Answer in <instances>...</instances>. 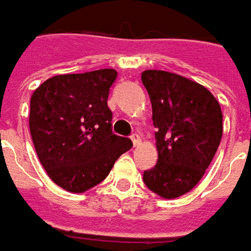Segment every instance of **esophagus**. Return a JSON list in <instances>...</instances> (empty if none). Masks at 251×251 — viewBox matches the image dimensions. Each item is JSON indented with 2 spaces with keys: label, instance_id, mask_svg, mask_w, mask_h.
<instances>
[{
  "label": "esophagus",
  "instance_id": "esophagus-1",
  "mask_svg": "<svg viewBox=\"0 0 251 251\" xmlns=\"http://www.w3.org/2000/svg\"><path fill=\"white\" fill-rule=\"evenodd\" d=\"M130 139H132V142H133V146L134 147H137L140 143H142V139H140V136L137 133H133L132 136H130Z\"/></svg>",
  "mask_w": 251,
  "mask_h": 251
}]
</instances>
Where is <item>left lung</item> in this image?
Returning <instances> with one entry per match:
<instances>
[{"mask_svg": "<svg viewBox=\"0 0 251 251\" xmlns=\"http://www.w3.org/2000/svg\"><path fill=\"white\" fill-rule=\"evenodd\" d=\"M142 82L150 96L157 127V165L143 180L162 199L189 193L205 174L222 139L220 102L200 83L165 71L149 69Z\"/></svg>", "mask_w": 251, "mask_h": 251, "instance_id": "obj_1", "label": "left lung"}]
</instances>
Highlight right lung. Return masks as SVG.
<instances>
[{"mask_svg": "<svg viewBox=\"0 0 251 251\" xmlns=\"http://www.w3.org/2000/svg\"><path fill=\"white\" fill-rule=\"evenodd\" d=\"M117 75L115 69L56 75L31 94L29 127L37 157L66 192L83 193L101 183L133 146L111 130L107 101Z\"/></svg>", "mask_w": 251, "mask_h": 251, "instance_id": "1", "label": "right lung"}]
</instances>
